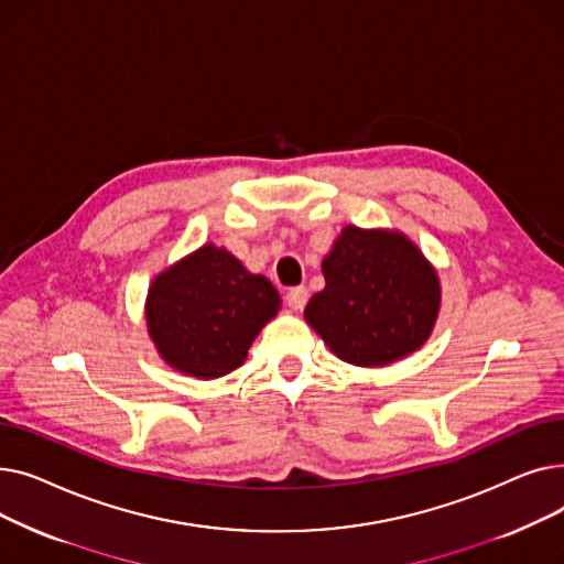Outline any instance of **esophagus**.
I'll return each instance as SVG.
<instances>
[{
    "label": "esophagus",
    "mask_w": 564,
    "mask_h": 564,
    "mask_svg": "<svg viewBox=\"0 0 564 564\" xmlns=\"http://www.w3.org/2000/svg\"><path fill=\"white\" fill-rule=\"evenodd\" d=\"M285 302H288V306L292 311H302L306 306V302H308V288L306 285L290 288L288 294H285Z\"/></svg>",
    "instance_id": "1"
}]
</instances>
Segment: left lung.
Masks as SVG:
<instances>
[{"label": "left lung", "instance_id": "1", "mask_svg": "<svg viewBox=\"0 0 564 564\" xmlns=\"http://www.w3.org/2000/svg\"><path fill=\"white\" fill-rule=\"evenodd\" d=\"M324 290L304 317L351 366H387L419 349L438 313V281L404 235L347 226L322 262Z\"/></svg>", "mask_w": 564, "mask_h": 564}]
</instances>
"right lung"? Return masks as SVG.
Masks as SVG:
<instances>
[{
	"instance_id": "right-lung-1",
	"label": "right lung",
	"mask_w": 564,
	"mask_h": 564,
	"mask_svg": "<svg viewBox=\"0 0 564 564\" xmlns=\"http://www.w3.org/2000/svg\"><path fill=\"white\" fill-rule=\"evenodd\" d=\"M279 304L270 281L249 274L226 249L207 245L153 281L145 322L169 366L215 379L242 366Z\"/></svg>"
}]
</instances>
